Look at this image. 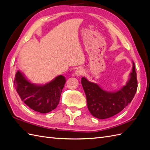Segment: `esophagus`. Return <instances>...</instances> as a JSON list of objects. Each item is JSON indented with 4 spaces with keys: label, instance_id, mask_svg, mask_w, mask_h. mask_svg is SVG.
Returning a JSON list of instances; mask_svg holds the SVG:
<instances>
[{
    "label": "esophagus",
    "instance_id": "esophagus-1",
    "mask_svg": "<svg viewBox=\"0 0 150 150\" xmlns=\"http://www.w3.org/2000/svg\"><path fill=\"white\" fill-rule=\"evenodd\" d=\"M84 74V70H83L82 68H79L76 69L75 71V74L76 76H80V75H82Z\"/></svg>",
    "mask_w": 150,
    "mask_h": 150
}]
</instances>
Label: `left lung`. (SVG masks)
<instances>
[{
    "label": "left lung",
    "instance_id": "left-lung-1",
    "mask_svg": "<svg viewBox=\"0 0 150 150\" xmlns=\"http://www.w3.org/2000/svg\"><path fill=\"white\" fill-rule=\"evenodd\" d=\"M82 86L87 98L88 110L92 115L99 119H105L117 115L127 106L135 95L137 88V75L133 62L132 71L126 86L116 92L105 91L97 83L82 77Z\"/></svg>",
    "mask_w": 150,
    "mask_h": 150
}]
</instances>
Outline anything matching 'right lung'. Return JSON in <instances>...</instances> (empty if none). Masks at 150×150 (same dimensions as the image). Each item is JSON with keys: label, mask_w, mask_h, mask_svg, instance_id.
Listing matches in <instances>:
<instances>
[{"label": "right lung", "mask_w": 150, "mask_h": 150, "mask_svg": "<svg viewBox=\"0 0 150 150\" xmlns=\"http://www.w3.org/2000/svg\"><path fill=\"white\" fill-rule=\"evenodd\" d=\"M65 82L64 76L59 75L45 85H35L20 71L16 72L14 80V87L21 100L40 113H49L56 108Z\"/></svg>", "instance_id": "1"}]
</instances>
